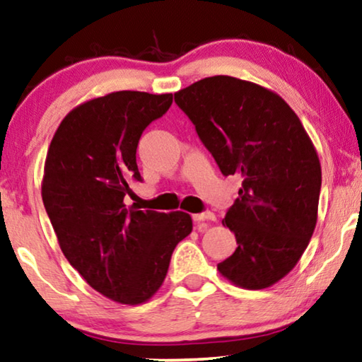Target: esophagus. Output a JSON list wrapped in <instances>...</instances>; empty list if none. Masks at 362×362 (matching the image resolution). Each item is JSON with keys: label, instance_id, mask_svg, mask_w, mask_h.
I'll return each mask as SVG.
<instances>
[{"label": "esophagus", "instance_id": "34e87169", "mask_svg": "<svg viewBox=\"0 0 362 362\" xmlns=\"http://www.w3.org/2000/svg\"><path fill=\"white\" fill-rule=\"evenodd\" d=\"M214 219H216V216L211 211L193 214V221H195V223H203V221H214Z\"/></svg>", "mask_w": 362, "mask_h": 362}]
</instances>
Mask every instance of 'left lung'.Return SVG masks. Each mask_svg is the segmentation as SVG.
<instances>
[{
    "label": "left lung",
    "mask_w": 362,
    "mask_h": 362,
    "mask_svg": "<svg viewBox=\"0 0 362 362\" xmlns=\"http://www.w3.org/2000/svg\"><path fill=\"white\" fill-rule=\"evenodd\" d=\"M174 97L221 172L242 179L223 219L237 249L219 273L239 288H269L314 234L322 187L314 143L283 97L250 81L204 78Z\"/></svg>",
    "instance_id": "obj_1"
}]
</instances>
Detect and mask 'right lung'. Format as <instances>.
<instances>
[{
  "instance_id": "right-lung-1",
  "label": "right lung",
  "mask_w": 362,
  "mask_h": 362,
  "mask_svg": "<svg viewBox=\"0 0 362 362\" xmlns=\"http://www.w3.org/2000/svg\"><path fill=\"white\" fill-rule=\"evenodd\" d=\"M172 94L118 90L68 113L43 167L42 199L63 255L90 288L127 305L163 286L175 245L192 233L190 214L123 203L139 182L136 148Z\"/></svg>"
}]
</instances>
